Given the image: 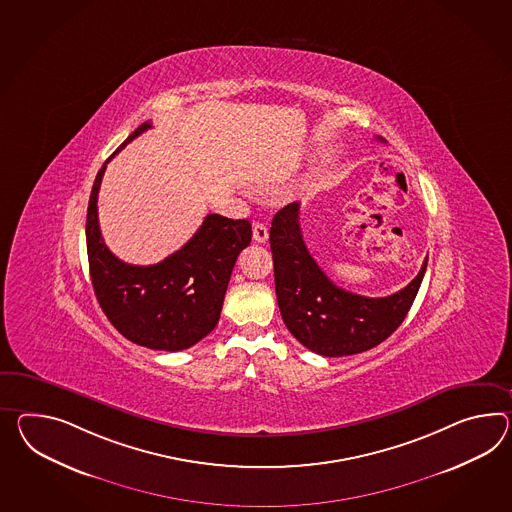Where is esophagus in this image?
<instances>
[{
	"label": "esophagus",
	"instance_id": "obj_1",
	"mask_svg": "<svg viewBox=\"0 0 512 512\" xmlns=\"http://www.w3.org/2000/svg\"><path fill=\"white\" fill-rule=\"evenodd\" d=\"M253 240L255 242H266L268 240V227L264 224L253 225Z\"/></svg>",
	"mask_w": 512,
	"mask_h": 512
}]
</instances>
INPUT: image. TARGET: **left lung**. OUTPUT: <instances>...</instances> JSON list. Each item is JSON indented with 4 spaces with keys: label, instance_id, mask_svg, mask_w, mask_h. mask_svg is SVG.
<instances>
[{
    "label": "left lung",
    "instance_id": "1",
    "mask_svg": "<svg viewBox=\"0 0 512 512\" xmlns=\"http://www.w3.org/2000/svg\"><path fill=\"white\" fill-rule=\"evenodd\" d=\"M270 248L283 322L305 348L324 357L355 355L387 340L405 320L427 268L425 259L411 283L387 298L337 287L305 246L298 201L275 212Z\"/></svg>",
    "mask_w": 512,
    "mask_h": 512
}]
</instances>
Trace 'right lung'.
<instances>
[{
  "instance_id": "right-lung-1",
  "label": "right lung",
  "mask_w": 512,
  "mask_h": 512,
  "mask_svg": "<svg viewBox=\"0 0 512 512\" xmlns=\"http://www.w3.org/2000/svg\"><path fill=\"white\" fill-rule=\"evenodd\" d=\"M150 127L151 122L138 125L96 175L87 211L88 266L101 309L127 340L181 351L218 324L238 253L250 246L251 224L207 214L196 235L164 261L135 266L114 257L98 222L101 179L114 155Z\"/></svg>"
}]
</instances>
